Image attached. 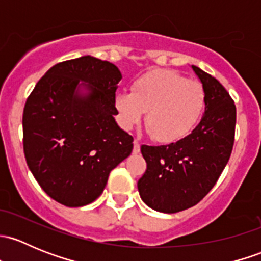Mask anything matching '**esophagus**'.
Returning a JSON list of instances; mask_svg holds the SVG:
<instances>
[{
    "label": "esophagus",
    "instance_id": "34e87169",
    "mask_svg": "<svg viewBox=\"0 0 261 261\" xmlns=\"http://www.w3.org/2000/svg\"><path fill=\"white\" fill-rule=\"evenodd\" d=\"M134 154H139L140 152V144H139L138 140L134 141V149H133Z\"/></svg>",
    "mask_w": 261,
    "mask_h": 261
}]
</instances>
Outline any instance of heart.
Wrapping results in <instances>:
<instances>
[{"label": "heart", "instance_id": "1", "mask_svg": "<svg viewBox=\"0 0 261 261\" xmlns=\"http://www.w3.org/2000/svg\"><path fill=\"white\" fill-rule=\"evenodd\" d=\"M204 89L174 70H152L134 83L133 92L115 97L118 121L131 128L143 118L147 133L159 143H175L192 133L203 114Z\"/></svg>", "mask_w": 261, "mask_h": 261}]
</instances>
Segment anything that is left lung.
<instances>
[{"mask_svg": "<svg viewBox=\"0 0 261 261\" xmlns=\"http://www.w3.org/2000/svg\"><path fill=\"white\" fill-rule=\"evenodd\" d=\"M192 69L206 94L204 114L177 143L141 146L146 170L138 181L141 199L155 211L175 213L193 207L225 169L235 139L236 107L225 87L196 65Z\"/></svg>", "mask_w": 261, "mask_h": 261, "instance_id": "8db88e82", "label": "left lung"}]
</instances>
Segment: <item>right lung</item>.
<instances>
[{
    "label": "right lung",
    "instance_id": "obj_1",
    "mask_svg": "<svg viewBox=\"0 0 261 261\" xmlns=\"http://www.w3.org/2000/svg\"><path fill=\"white\" fill-rule=\"evenodd\" d=\"M121 78L115 64L86 55L50 68L26 101V163L43 191L64 206L96 201L110 172L133 151L134 138L114 117Z\"/></svg>",
    "mask_w": 261,
    "mask_h": 261
}]
</instances>
